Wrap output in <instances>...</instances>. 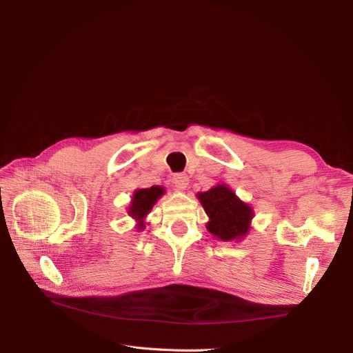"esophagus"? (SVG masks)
Wrapping results in <instances>:
<instances>
[{"mask_svg": "<svg viewBox=\"0 0 353 353\" xmlns=\"http://www.w3.org/2000/svg\"><path fill=\"white\" fill-rule=\"evenodd\" d=\"M172 183L176 190H184L188 185V176L185 174H175L172 178Z\"/></svg>", "mask_w": 353, "mask_h": 353, "instance_id": "1", "label": "esophagus"}]
</instances>
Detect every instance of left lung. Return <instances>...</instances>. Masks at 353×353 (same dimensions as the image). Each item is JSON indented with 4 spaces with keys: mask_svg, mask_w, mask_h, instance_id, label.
Instances as JSON below:
<instances>
[{
    "mask_svg": "<svg viewBox=\"0 0 353 353\" xmlns=\"http://www.w3.org/2000/svg\"><path fill=\"white\" fill-rule=\"evenodd\" d=\"M209 216L208 231L223 241L240 240L250 230L253 210L232 190L219 184L197 194Z\"/></svg>",
    "mask_w": 353,
    "mask_h": 353,
    "instance_id": "obj_1",
    "label": "left lung"
}]
</instances>
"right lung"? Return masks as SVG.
Masks as SVG:
<instances>
[{
  "label": "right lung",
  "mask_w": 353,
  "mask_h": 353,
  "mask_svg": "<svg viewBox=\"0 0 353 353\" xmlns=\"http://www.w3.org/2000/svg\"><path fill=\"white\" fill-rule=\"evenodd\" d=\"M163 193L165 188L160 185H153L150 188H140L134 191L128 213H130L131 218L138 221V228H144V218L148 215V212L152 210L157 199L163 196Z\"/></svg>",
  "instance_id": "add662e5"
}]
</instances>
